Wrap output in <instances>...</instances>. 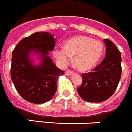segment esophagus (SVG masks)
<instances>
[{
    "label": "esophagus",
    "instance_id": "1",
    "mask_svg": "<svg viewBox=\"0 0 132 132\" xmlns=\"http://www.w3.org/2000/svg\"><path fill=\"white\" fill-rule=\"evenodd\" d=\"M65 75L69 76V75H71L72 74V71L70 69H67V71H65Z\"/></svg>",
    "mask_w": 132,
    "mask_h": 132
}]
</instances>
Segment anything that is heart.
<instances>
[{"mask_svg":"<svg viewBox=\"0 0 132 132\" xmlns=\"http://www.w3.org/2000/svg\"><path fill=\"white\" fill-rule=\"evenodd\" d=\"M102 42L94 40L86 36H76L69 39L63 46V50H56L54 55L63 65L68 63L74 57L75 67L82 72L92 69L100 61L103 52Z\"/></svg>","mask_w":132,"mask_h":132,"instance_id":"obj_1","label":"heart"}]
</instances>
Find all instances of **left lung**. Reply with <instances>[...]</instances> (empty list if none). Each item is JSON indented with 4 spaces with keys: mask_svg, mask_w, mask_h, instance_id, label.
<instances>
[{
    "mask_svg": "<svg viewBox=\"0 0 132 132\" xmlns=\"http://www.w3.org/2000/svg\"><path fill=\"white\" fill-rule=\"evenodd\" d=\"M106 45L105 57L92 72L82 74V85L77 92L87 102L100 103L113 95L122 74L121 54L114 43L104 39Z\"/></svg>",
    "mask_w": 132,
    "mask_h": 132,
    "instance_id": "8db88e82",
    "label": "left lung"
}]
</instances>
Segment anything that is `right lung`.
Returning a JSON list of instances; mask_svg holds the SVG:
<instances>
[{
    "mask_svg": "<svg viewBox=\"0 0 132 132\" xmlns=\"http://www.w3.org/2000/svg\"><path fill=\"white\" fill-rule=\"evenodd\" d=\"M55 39L47 32H37L19 41L12 52L10 74L15 89L24 100L32 103H44L55 95L59 77L65 75L48 56ZM38 54L41 63L34 65L30 55Z\"/></svg>",
    "mask_w": 132,
    "mask_h": 132,
    "instance_id": "add662e5",
    "label": "right lung"
}]
</instances>
